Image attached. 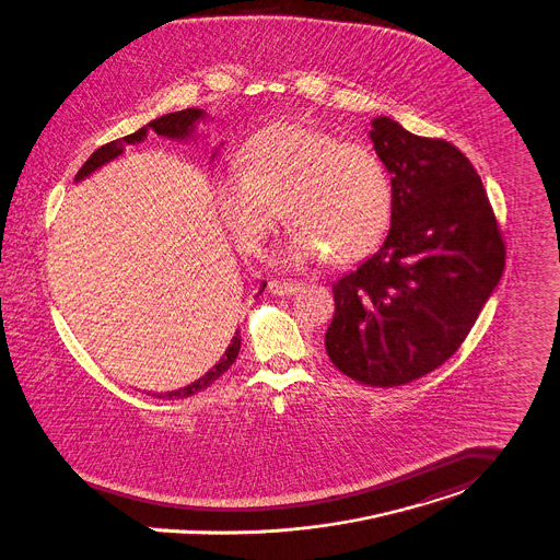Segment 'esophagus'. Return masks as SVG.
<instances>
[{
	"instance_id": "34e87169",
	"label": "esophagus",
	"mask_w": 560,
	"mask_h": 560,
	"mask_svg": "<svg viewBox=\"0 0 560 560\" xmlns=\"http://www.w3.org/2000/svg\"><path fill=\"white\" fill-rule=\"evenodd\" d=\"M302 289H304V284L302 282H293V280H269L267 282V291L273 293V295H280V298L295 295Z\"/></svg>"
}]
</instances>
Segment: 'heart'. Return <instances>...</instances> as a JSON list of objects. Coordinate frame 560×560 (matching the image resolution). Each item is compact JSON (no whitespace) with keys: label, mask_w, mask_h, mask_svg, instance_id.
<instances>
[{"label":"heart","mask_w":560,"mask_h":560,"mask_svg":"<svg viewBox=\"0 0 560 560\" xmlns=\"http://www.w3.org/2000/svg\"><path fill=\"white\" fill-rule=\"evenodd\" d=\"M222 224L244 253H258L282 213L291 220L273 253L304 265L327 253L347 262L374 250L392 220V184L381 160L318 128L284 121L253 135L240 168L211 182Z\"/></svg>","instance_id":"1"}]
</instances>
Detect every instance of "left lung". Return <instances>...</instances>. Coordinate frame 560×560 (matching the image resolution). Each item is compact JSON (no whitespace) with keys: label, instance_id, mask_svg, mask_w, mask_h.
<instances>
[{"label":"left lung","instance_id":"8db88e82","mask_svg":"<svg viewBox=\"0 0 560 560\" xmlns=\"http://www.w3.org/2000/svg\"><path fill=\"white\" fill-rule=\"evenodd\" d=\"M370 139L392 175V226L383 246L334 284L325 349L357 383L396 387L458 351L503 276L505 246L458 148L392 117H374Z\"/></svg>","mask_w":560,"mask_h":560}]
</instances>
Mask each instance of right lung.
<instances>
[{
    "label": "right lung",
    "instance_id": "obj_1",
    "mask_svg": "<svg viewBox=\"0 0 560 560\" xmlns=\"http://www.w3.org/2000/svg\"><path fill=\"white\" fill-rule=\"evenodd\" d=\"M207 119H209V115L205 113L203 108H184V110H177V113H166V115H162V117H155L153 121H150V124L143 126V128H139L137 132H132V135H128V137H124V139L110 141V143L102 145L101 150H96V152L92 153L90 160L79 168L74 182H83V179L90 177L94 171H98L101 166L108 164V162L115 160L117 155H121L124 150H126V145H139V143H143L150 132H155L158 137L171 139V141H179V143H188V141H195V143H197V128H199V124H205ZM222 145H224V143H220V145L213 150L209 160L215 158V153H218V150H220ZM262 289H265V282L260 284V291H258V293H262ZM240 349H242V336H240V329H237L235 336L231 338V345L226 347L224 355L220 357V361H218L211 370H207L199 381H195V383H190V385H186V387H179V389H175V392L153 394V396H155V398H166V400L195 396L197 392L207 389L215 378H220V376L233 365V361L240 355Z\"/></svg>",
    "mask_w": 560,
    "mask_h": 560
}]
</instances>
